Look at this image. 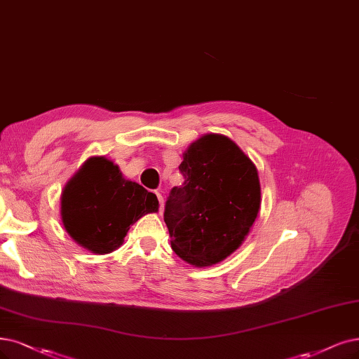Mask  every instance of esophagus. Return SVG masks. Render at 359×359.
<instances>
[{"label":"esophagus","mask_w":359,"mask_h":359,"mask_svg":"<svg viewBox=\"0 0 359 359\" xmlns=\"http://www.w3.org/2000/svg\"><path fill=\"white\" fill-rule=\"evenodd\" d=\"M158 201H159V211H164V196L161 194H156Z\"/></svg>","instance_id":"esophagus-1"}]
</instances>
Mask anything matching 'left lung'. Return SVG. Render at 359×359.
I'll return each mask as SVG.
<instances>
[{
	"instance_id": "1",
	"label": "left lung",
	"mask_w": 359,
	"mask_h": 359,
	"mask_svg": "<svg viewBox=\"0 0 359 359\" xmlns=\"http://www.w3.org/2000/svg\"><path fill=\"white\" fill-rule=\"evenodd\" d=\"M184 182L170 191L164 222L175 253L198 268L211 266L243 244L260 210L253 161L223 135L191 143L179 165Z\"/></svg>"
}]
</instances>
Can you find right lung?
Here are the masks:
<instances>
[{
  "label": "right lung",
  "instance_id": "1",
  "mask_svg": "<svg viewBox=\"0 0 359 359\" xmlns=\"http://www.w3.org/2000/svg\"><path fill=\"white\" fill-rule=\"evenodd\" d=\"M156 195L126 180L104 156H91L66 183L62 223L72 240L95 255L112 253L135 222L158 211Z\"/></svg>",
  "mask_w": 359,
  "mask_h": 359
}]
</instances>
